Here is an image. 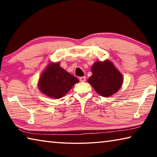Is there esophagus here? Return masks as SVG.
Instances as JSON below:
<instances>
[{
	"label": "esophagus",
	"mask_w": 157,
	"mask_h": 157,
	"mask_svg": "<svg viewBox=\"0 0 157 157\" xmlns=\"http://www.w3.org/2000/svg\"><path fill=\"white\" fill-rule=\"evenodd\" d=\"M79 81L80 82H85L86 81V78L85 77H81V78H79Z\"/></svg>",
	"instance_id": "esophagus-1"
}]
</instances>
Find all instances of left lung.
<instances>
[{
  "label": "left lung",
  "mask_w": 157,
  "mask_h": 157,
  "mask_svg": "<svg viewBox=\"0 0 157 157\" xmlns=\"http://www.w3.org/2000/svg\"><path fill=\"white\" fill-rule=\"evenodd\" d=\"M92 75L87 82L95 92L103 97H110L121 88L123 77L110 60L95 62L91 67Z\"/></svg>",
  "instance_id": "1"
}]
</instances>
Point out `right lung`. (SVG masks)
<instances>
[{
  "label": "right lung",
  "mask_w": 157,
  "mask_h": 157,
  "mask_svg": "<svg viewBox=\"0 0 157 157\" xmlns=\"http://www.w3.org/2000/svg\"><path fill=\"white\" fill-rule=\"evenodd\" d=\"M59 62H52L41 74L38 87L41 93L55 99L62 98L79 82L59 66Z\"/></svg>",
  "instance_id": "1"
}]
</instances>
